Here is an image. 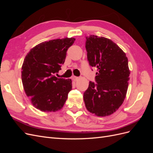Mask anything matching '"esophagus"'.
Returning a JSON list of instances; mask_svg holds the SVG:
<instances>
[{"instance_id": "obj_1", "label": "esophagus", "mask_w": 153, "mask_h": 153, "mask_svg": "<svg viewBox=\"0 0 153 153\" xmlns=\"http://www.w3.org/2000/svg\"><path fill=\"white\" fill-rule=\"evenodd\" d=\"M72 80H73V81L76 82V81H78V80H79V78L76 77V76H72Z\"/></svg>"}]
</instances>
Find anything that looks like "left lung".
Listing matches in <instances>:
<instances>
[{"label":"left lung","mask_w":153,"mask_h":153,"mask_svg":"<svg viewBox=\"0 0 153 153\" xmlns=\"http://www.w3.org/2000/svg\"><path fill=\"white\" fill-rule=\"evenodd\" d=\"M86 39L87 59L98 72L97 84L90 82L84 93L85 107L97 116H108L116 112L126 98L130 74L128 58L111 39L94 35Z\"/></svg>","instance_id":"obj_1"}]
</instances>
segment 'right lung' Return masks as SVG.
Masks as SVG:
<instances>
[{"label":"right lung","instance_id":"obj_1","mask_svg":"<svg viewBox=\"0 0 153 153\" xmlns=\"http://www.w3.org/2000/svg\"><path fill=\"white\" fill-rule=\"evenodd\" d=\"M74 38L45 41L31 48L22 66V81L26 95L34 107L45 112L61 110L72 89L71 79L58 78L68 49Z\"/></svg>","mask_w":153,"mask_h":153}]
</instances>
